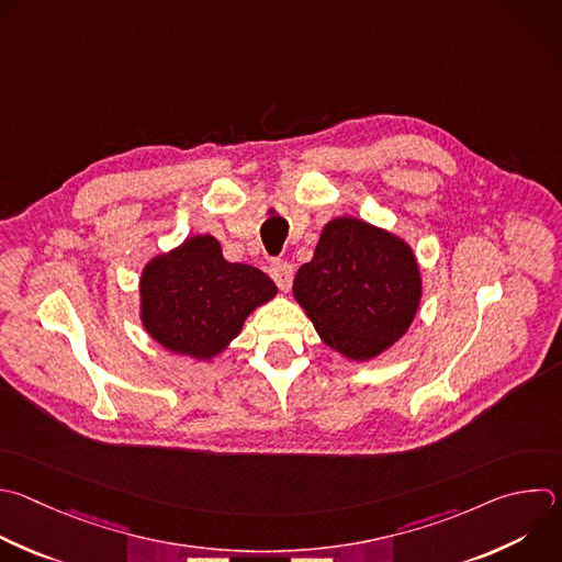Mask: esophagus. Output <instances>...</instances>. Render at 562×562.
I'll use <instances>...</instances> for the list:
<instances>
[{"instance_id":"34e87169","label":"esophagus","mask_w":562,"mask_h":562,"mask_svg":"<svg viewBox=\"0 0 562 562\" xmlns=\"http://www.w3.org/2000/svg\"><path fill=\"white\" fill-rule=\"evenodd\" d=\"M271 278L276 280V284L280 286V291H289L291 284H293V267L286 265V262H273L271 269H269Z\"/></svg>"}]
</instances>
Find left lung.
<instances>
[{
	"label": "left lung",
	"mask_w": 562,
	"mask_h": 562,
	"mask_svg": "<svg viewBox=\"0 0 562 562\" xmlns=\"http://www.w3.org/2000/svg\"><path fill=\"white\" fill-rule=\"evenodd\" d=\"M422 295L413 247L355 216L324 225L311 262L293 280V297L319 339L350 361H370L400 341Z\"/></svg>",
	"instance_id": "left-lung-1"
}]
</instances>
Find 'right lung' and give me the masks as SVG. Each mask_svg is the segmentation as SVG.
I'll list each match as a JSON object with an SVG mask.
<instances>
[{
	"instance_id": "right-lung-1",
	"label": "right lung",
	"mask_w": 562,
	"mask_h": 562,
	"mask_svg": "<svg viewBox=\"0 0 562 562\" xmlns=\"http://www.w3.org/2000/svg\"><path fill=\"white\" fill-rule=\"evenodd\" d=\"M276 295L278 286L267 273L225 260L212 234H196L143 267L138 317L165 350L212 361L240 335L245 319Z\"/></svg>"
}]
</instances>
